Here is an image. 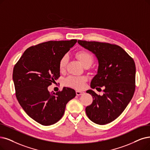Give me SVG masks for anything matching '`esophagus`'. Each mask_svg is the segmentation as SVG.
Instances as JSON below:
<instances>
[{
	"instance_id": "esophagus-1",
	"label": "esophagus",
	"mask_w": 150,
	"mask_h": 150,
	"mask_svg": "<svg viewBox=\"0 0 150 150\" xmlns=\"http://www.w3.org/2000/svg\"><path fill=\"white\" fill-rule=\"evenodd\" d=\"M76 92V95H78V96L84 93V92H82V91H77Z\"/></svg>"
}]
</instances>
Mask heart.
<instances>
[{
    "instance_id": "b5f03b06",
    "label": "heart",
    "mask_w": 150,
    "mask_h": 150,
    "mask_svg": "<svg viewBox=\"0 0 150 150\" xmlns=\"http://www.w3.org/2000/svg\"><path fill=\"white\" fill-rule=\"evenodd\" d=\"M76 56L81 61L83 66L88 63H92L93 60V57L92 55V53L86 50H81L77 52L76 53ZM68 57L67 55H64L61 58L59 62V70H64L68 63ZM86 81L87 79L86 77L71 76L65 79L64 82L65 84L69 87L80 90L83 88V87L85 86Z\"/></svg>"
}]
</instances>
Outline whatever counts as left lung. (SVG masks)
I'll return each mask as SVG.
<instances>
[{
  "instance_id": "left-lung-1",
  "label": "left lung",
  "mask_w": 150,
  "mask_h": 150,
  "mask_svg": "<svg viewBox=\"0 0 150 150\" xmlns=\"http://www.w3.org/2000/svg\"><path fill=\"white\" fill-rule=\"evenodd\" d=\"M78 44L93 53L98 66L91 82L92 88L104 87L103 95L92 89V103L86 107L87 116L95 124H108L121 115L135 92L136 68L134 59L121 47L99 42L78 40Z\"/></svg>"
}]
</instances>
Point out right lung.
I'll list each match as a JSON object with an SVG mask.
<instances>
[{
	"label": "right lung",
	"instance_id": "obj_1",
	"mask_svg": "<svg viewBox=\"0 0 150 150\" xmlns=\"http://www.w3.org/2000/svg\"><path fill=\"white\" fill-rule=\"evenodd\" d=\"M77 40L48 41L28 48L15 65L13 80L16 97L22 108L43 125L57 122L66 105L76 97L74 89L64 87L50 93L48 87L59 77V62Z\"/></svg>",
	"mask_w": 150,
	"mask_h": 150
}]
</instances>
